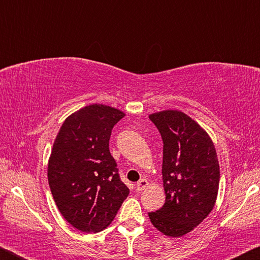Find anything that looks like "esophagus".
<instances>
[{"label":"esophagus","mask_w":260,"mask_h":260,"mask_svg":"<svg viewBox=\"0 0 260 260\" xmlns=\"http://www.w3.org/2000/svg\"><path fill=\"white\" fill-rule=\"evenodd\" d=\"M148 187V181L146 179H141L140 181L136 183V190L138 191H142Z\"/></svg>","instance_id":"esophagus-1"}]
</instances>
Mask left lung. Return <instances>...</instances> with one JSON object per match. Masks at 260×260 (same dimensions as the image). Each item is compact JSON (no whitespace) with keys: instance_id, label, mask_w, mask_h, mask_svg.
I'll return each mask as SVG.
<instances>
[{"instance_id":"left-lung-1","label":"left lung","mask_w":260,"mask_h":260,"mask_svg":"<svg viewBox=\"0 0 260 260\" xmlns=\"http://www.w3.org/2000/svg\"><path fill=\"white\" fill-rule=\"evenodd\" d=\"M161 135L162 208L149 212L153 226L164 235L180 237L191 232L212 211L220 171L209 134L186 113L165 110L149 116Z\"/></svg>"}]
</instances>
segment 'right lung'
<instances>
[{
	"instance_id": "add662e5",
	"label": "right lung",
	"mask_w": 260,
	"mask_h": 260,
	"mask_svg": "<svg viewBox=\"0 0 260 260\" xmlns=\"http://www.w3.org/2000/svg\"><path fill=\"white\" fill-rule=\"evenodd\" d=\"M124 117L118 109L90 104L69 116L56 136L48 181L61 215L81 232L107 228L129 193L109 150L113 126Z\"/></svg>"
}]
</instances>
